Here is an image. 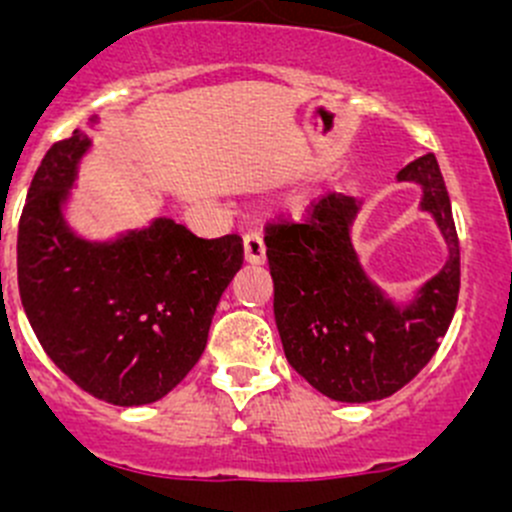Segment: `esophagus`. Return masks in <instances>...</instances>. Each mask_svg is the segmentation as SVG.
<instances>
[{"instance_id":"obj_1","label":"esophagus","mask_w":512,"mask_h":512,"mask_svg":"<svg viewBox=\"0 0 512 512\" xmlns=\"http://www.w3.org/2000/svg\"><path fill=\"white\" fill-rule=\"evenodd\" d=\"M242 247H245V260L250 265H262L265 262V242H262V237L257 232H247L242 237Z\"/></svg>"}]
</instances>
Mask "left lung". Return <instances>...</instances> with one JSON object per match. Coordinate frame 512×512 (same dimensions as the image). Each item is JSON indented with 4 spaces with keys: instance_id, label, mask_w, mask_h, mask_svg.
I'll return each instance as SVG.
<instances>
[{
    "instance_id": "8db88e82",
    "label": "left lung",
    "mask_w": 512,
    "mask_h": 512,
    "mask_svg": "<svg viewBox=\"0 0 512 512\" xmlns=\"http://www.w3.org/2000/svg\"><path fill=\"white\" fill-rule=\"evenodd\" d=\"M421 185L423 213L436 220L448 260L414 297L396 302L361 267L352 227L361 200L329 193L304 223L267 227L275 322L294 371L344 404L379 401L404 389L436 354L461 287V250L451 198L433 153L396 175Z\"/></svg>"
}]
</instances>
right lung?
Wrapping results in <instances>:
<instances>
[{"mask_svg":"<svg viewBox=\"0 0 512 512\" xmlns=\"http://www.w3.org/2000/svg\"><path fill=\"white\" fill-rule=\"evenodd\" d=\"M89 148L76 128L34 173L19 220V294L39 344L76 386L116 406L153 404L205 352L242 240H203L170 218L108 240L81 237L64 208Z\"/></svg>","mask_w":512,"mask_h":512,"instance_id":"obj_1","label":"right lung"}]
</instances>
